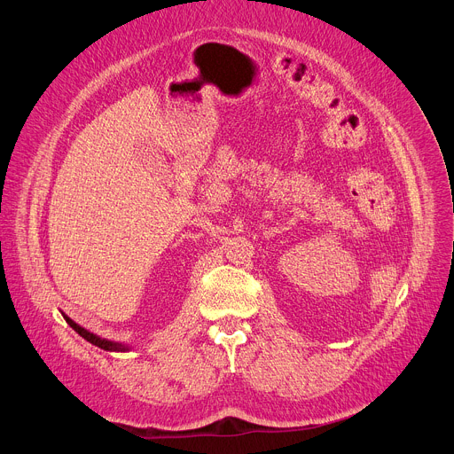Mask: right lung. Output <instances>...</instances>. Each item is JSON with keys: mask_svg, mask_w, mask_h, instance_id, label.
Instances as JSON below:
<instances>
[{"mask_svg": "<svg viewBox=\"0 0 454 454\" xmlns=\"http://www.w3.org/2000/svg\"><path fill=\"white\" fill-rule=\"evenodd\" d=\"M62 316H64V319L68 321V325H70L75 333H79V336H82L86 341H90L91 345H95V347H98V348H102V350H107V352H127V350H129V347H127V345L118 343V341L104 340V338H100V336H97V334H93V333L86 331L84 327H81L79 323H75V321H74L72 317H68L67 314H62Z\"/></svg>", "mask_w": 454, "mask_h": 454, "instance_id": "add662e5", "label": "right lung"}]
</instances>
